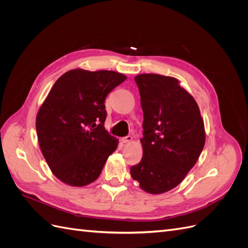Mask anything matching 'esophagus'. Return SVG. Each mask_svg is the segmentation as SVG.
I'll return each instance as SVG.
<instances>
[{
	"label": "esophagus",
	"mask_w": 248,
	"mask_h": 248,
	"mask_svg": "<svg viewBox=\"0 0 248 248\" xmlns=\"http://www.w3.org/2000/svg\"><path fill=\"white\" fill-rule=\"evenodd\" d=\"M132 140V137L131 136H127V137H125V138H122L121 139V141H122V144H127V142H130Z\"/></svg>",
	"instance_id": "1"
}]
</instances>
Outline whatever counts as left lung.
Listing matches in <instances>:
<instances>
[{"label": "left lung", "mask_w": 248, "mask_h": 248, "mask_svg": "<svg viewBox=\"0 0 248 248\" xmlns=\"http://www.w3.org/2000/svg\"><path fill=\"white\" fill-rule=\"evenodd\" d=\"M144 112L142 157L131 167L133 180L148 193L175 188L205 146L204 121L193 97L175 78L145 73L134 78Z\"/></svg>", "instance_id": "obj_1"}]
</instances>
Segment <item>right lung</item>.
I'll return each mask as SVG.
<instances>
[{
  "mask_svg": "<svg viewBox=\"0 0 248 248\" xmlns=\"http://www.w3.org/2000/svg\"><path fill=\"white\" fill-rule=\"evenodd\" d=\"M126 79L108 70L67 71L52 86L36 117L41 152L52 174L81 187L99 177L118 140L104 128L108 94Z\"/></svg>",
  "mask_w": 248,
  "mask_h": 248,
  "instance_id": "right-lung-1",
  "label": "right lung"
}]
</instances>
